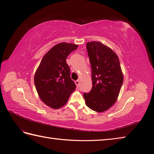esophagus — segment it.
Instances as JSON below:
<instances>
[{
	"label": "esophagus",
	"mask_w": 154,
	"mask_h": 154,
	"mask_svg": "<svg viewBox=\"0 0 154 154\" xmlns=\"http://www.w3.org/2000/svg\"><path fill=\"white\" fill-rule=\"evenodd\" d=\"M75 84H76L77 87L79 88V84H80V82H79V80L75 81Z\"/></svg>",
	"instance_id": "34e87169"
}]
</instances>
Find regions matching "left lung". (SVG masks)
Returning a JSON list of instances; mask_svg holds the SVG:
<instances>
[{
    "label": "left lung",
    "instance_id": "left-lung-1",
    "mask_svg": "<svg viewBox=\"0 0 154 154\" xmlns=\"http://www.w3.org/2000/svg\"><path fill=\"white\" fill-rule=\"evenodd\" d=\"M91 66L92 89L84 93L86 106L102 112L117 100L123 81V75L116 54L100 42L86 43Z\"/></svg>",
    "mask_w": 154,
    "mask_h": 154
}]
</instances>
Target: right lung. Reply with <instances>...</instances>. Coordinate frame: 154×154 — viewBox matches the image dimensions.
I'll list each match as a JSON object with an SVG mask.
<instances>
[{
	"instance_id": "1",
	"label": "right lung",
	"mask_w": 154,
	"mask_h": 154,
	"mask_svg": "<svg viewBox=\"0 0 154 154\" xmlns=\"http://www.w3.org/2000/svg\"><path fill=\"white\" fill-rule=\"evenodd\" d=\"M78 45L60 43L43 56L34 74V84L39 98L54 109L64 106L76 85L70 77L66 59Z\"/></svg>"
}]
</instances>
